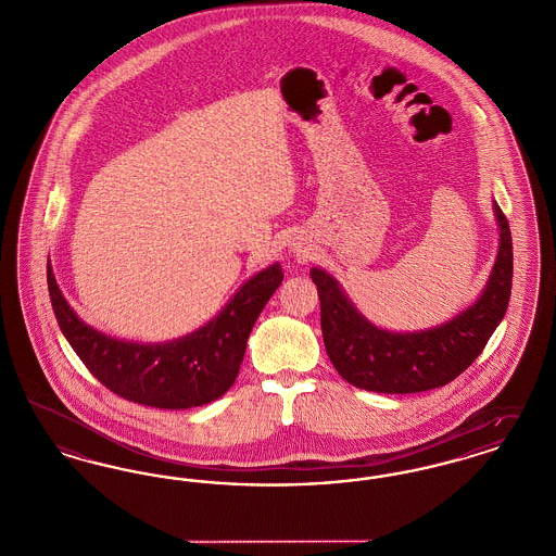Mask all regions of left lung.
Listing matches in <instances>:
<instances>
[{"label": "left lung", "mask_w": 556, "mask_h": 556, "mask_svg": "<svg viewBox=\"0 0 556 556\" xmlns=\"http://www.w3.org/2000/svg\"><path fill=\"white\" fill-rule=\"evenodd\" d=\"M496 265L481 298L446 325L421 333H390L370 325L345 300L338 281L313 268L320 300V329L327 356L348 383L379 394H415L456 379L483 352L503 320L513 286V239L498 204Z\"/></svg>", "instance_id": "1"}]
</instances>
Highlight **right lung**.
Returning a JSON list of instances; mask_svg holds the SVG:
<instances>
[{
  "label": "right lung",
  "mask_w": 556,
  "mask_h": 556,
  "mask_svg": "<svg viewBox=\"0 0 556 556\" xmlns=\"http://www.w3.org/2000/svg\"><path fill=\"white\" fill-rule=\"evenodd\" d=\"M281 281V266H268L206 327L168 344L148 345L121 342L85 325L48 265L53 315L83 365L116 396L168 410L208 404L233 386L250 331Z\"/></svg>",
  "instance_id": "1"
}]
</instances>
